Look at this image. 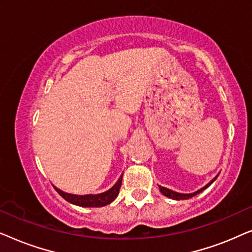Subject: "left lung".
I'll list each match as a JSON object with an SVG mask.
<instances>
[{
	"label": "left lung",
	"instance_id": "obj_1",
	"mask_svg": "<svg viewBox=\"0 0 252 252\" xmlns=\"http://www.w3.org/2000/svg\"><path fill=\"white\" fill-rule=\"evenodd\" d=\"M219 175V174H218ZM218 175H217V177H215L212 179L211 181L209 182L208 185H205L204 187L203 188H201V189H198L197 191H194V192H190V194H181V192H177V191H173V190H171V189H168V188H165V187H161V186H158V187H159V190H160V192L161 194H163L164 196H166V197H168V198H172V199H175V201H180V199H189V198H191L192 196H196L197 194H199V192H202L203 190H204V189H206L209 187V186H211L212 184H213V181L216 180L217 178H218Z\"/></svg>",
	"mask_w": 252,
	"mask_h": 252
}]
</instances>
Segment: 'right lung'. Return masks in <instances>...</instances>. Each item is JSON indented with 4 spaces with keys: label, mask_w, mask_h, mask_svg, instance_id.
Returning a JSON list of instances; mask_svg holds the SVG:
<instances>
[{
    "label": "right lung",
    "mask_w": 252,
    "mask_h": 252,
    "mask_svg": "<svg viewBox=\"0 0 252 252\" xmlns=\"http://www.w3.org/2000/svg\"><path fill=\"white\" fill-rule=\"evenodd\" d=\"M122 180L123 174L120 175L118 181H117L109 190H106L104 192H99V194L75 195L61 190V189L55 187V186L54 188L56 189V191L65 199V201L71 203V204L82 206V208H101V206L110 204V203L113 202L117 198V196L119 194V189L122 187Z\"/></svg>",
    "instance_id": "obj_1"
}]
</instances>
